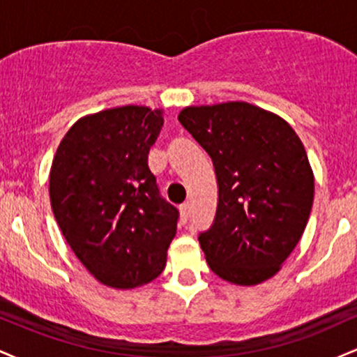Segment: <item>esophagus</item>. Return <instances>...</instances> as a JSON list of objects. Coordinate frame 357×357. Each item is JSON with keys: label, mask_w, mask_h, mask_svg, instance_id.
I'll return each instance as SVG.
<instances>
[{"label": "esophagus", "mask_w": 357, "mask_h": 357, "mask_svg": "<svg viewBox=\"0 0 357 357\" xmlns=\"http://www.w3.org/2000/svg\"><path fill=\"white\" fill-rule=\"evenodd\" d=\"M179 211H181V221L183 223H186L191 216V206L190 204H183V206L179 208Z\"/></svg>", "instance_id": "esophagus-1"}]
</instances>
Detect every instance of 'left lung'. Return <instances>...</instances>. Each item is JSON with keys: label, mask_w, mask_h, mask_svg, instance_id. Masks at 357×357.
Instances as JSON below:
<instances>
[{"label": "left lung", "mask_w": 357, "mask_h": 357, "mask_svg": "<svg viewBox=\"0 0 357 357\" xmlns=\"http://www.w3.org/2000/svg\"><path fill=\"white\" fill-rule=\"evenodd\" d=\"M179 122L210 154L218 206L198 240L213 272L257 285L280 270L314 203V173L289 122L248 102L191 105Z\"/></svg>", "instance_id": "1"}]
</instances>
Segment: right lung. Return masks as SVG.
Masks as SVG:
<instances>
[{
    "instance_id": "add662e5",
    "label": "right lung",
    "mask_w": 357,
    "mask_h": 357,
    "mask_svg": "<svg viewBox=\"0 0 357 357\" xmlns=\"http://www.w3.org/2000/svg\"><path fill=\"white\" fill-rule=\"evenodd\" d=\"M162 110L124 105L79 119L50 169V203L65 240L100 284L136 289L165 270L179 213L161 198L147 154Z\"/></svg>"
}]
</instances>
